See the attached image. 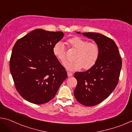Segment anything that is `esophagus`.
<instances>
[{
	"label": "esophagus",
	"instance_id": "1",
	"mask_svg": "<svg viewBox=\"0 0 132 132\" xmlns=\"http://www.w3.org/2000/svg\"><path fill=\"white\" fill-rule=\"evenodd\" d=\"M68 77H71V76H73L72 73L69 72V71H68Z\"/></svg>",
	"mask_w": 132,
	"mask_h": 132
}]
</instances>
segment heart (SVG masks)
Returning <instances> with one entry per match:
<instances>
[{
	"label": "heart",
	"mask_w": 132,
	"mask_h": 132,
	"mask_svg": "<svg viewBox=\"0 0 132 132\" xmlns=\"http://www.w3.org/2000/svg\"><path fill=\"white\" fill-rule=\"evenodd\" d=\"M66 44L69 48L76 51L74 60L70 63H67L65 66L70 70H77L83 68L89 69L95 65L100 55V50L95 42H88L79 37H74L66 40ZM53 53L55 56L64 64L66 62V53L63 43L58 42L53 48Z\"/></svg>",
	"instance_id": "1"
}]
</instances>
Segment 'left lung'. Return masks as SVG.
<instances>
[{"mask_svg":"<svg viewBox=\"0 0 132 132\" xmlns=\"http://www.w3.org/2000/svg\"><path fill=\"white\" fill-rule=\"evenodd\" d=\"M82 34L94 40L99 47L100 55L92 68L75 73L77 84L74 94L81 104L94 106L108 98L117 87L122 62L118 46L110 38L95 32Z\"/></svg>","mask_w":132,"mask_h":132,"instance_id":"obj_1","label":"left lung"}]
</instances>
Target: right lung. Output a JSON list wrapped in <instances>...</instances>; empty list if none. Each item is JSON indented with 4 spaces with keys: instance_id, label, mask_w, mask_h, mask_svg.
<instances>
[{
    "instance_id": "obj_1",
    "label": "right lung",
    "mask_w": 132,
    "mask_h": 132,
    "mask_svg": "<svg viewBox=\"0 0 132 132\" xmlns=\"http://www.w3.org/2000/svg\"><path fill=\"white\" fill-rule=\"evenodd\" d=\"M63 36L61 31L35 29L14 44L10 70L17 92L27 101L35 104L50 101L68 77L53 53V46Z\"/></svg>"
}]
</instances>
